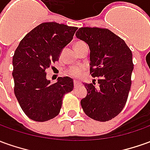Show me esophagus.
Segmentation results:
<instances>
[{
	"label": "esophagus",
	"mask_w": 150,
	"mask_h": 150,
	"mask_svg": "<svg viewBox=\"0 0 150 150\" xmlns=\"http://www.w3.org/2000/svg\"><path fill=\"white\" fill-rule=\"evenodd\" d=\"M79 84H80V82H79V81H75V82H74V86H75V88L78 87Z\"/></svg>",
	"instance_id": "obj_1"
}]
</instances>
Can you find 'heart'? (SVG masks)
<instances>
[{
  "instance_id": "heart-1",
  "label": "heart",
  "mask_w": 150,
  "mask_h": 150,
  "mask_svg": "<svg viewBox=\"0 0 150 150\" xmlns=\"http://www.w3.org/2000/svg\"><path fill=\"white\" fill-rule=\"evenodd\" d=\"M82 42H78L75 44V45H78ZM84 71V67H72L68 70L67 74L73 78H79L83 75V72Z\"/></svg>"
}]
</instances>
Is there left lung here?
Returning a JSON list of instances; mask_svg holds the SVG:
<instances>
[{
    "label": "left lung",
    "mask_w": 150,
    "mask_h": 150,
    "mask_svg": "<svg viewBox=\"0 0 150 150\" xmlns=\"http://www.w3.org/2000/svg\"><path fill=\"white\" fill-rule=\"evenodd\" d=\"M75 35L89 47L90 73L99 83H83L87 95L81 106L91 119L109 121L122 111L127 100L133 71L132 51L105 28H80Z\"/></svg>",
    "instance_id": "8db88e82"
}]
</instances>
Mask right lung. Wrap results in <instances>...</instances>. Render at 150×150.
Instances as JSON below:
<instances>
[{
  "label": "right lung",
  "instance_id": "add662e5",
  "mask_svg": "<svg viewBox=\"0 0 150 150\" xmlns=\"http://www.w3.org/2000/svg\"><path fill=\"white\" fill-rule=\"evenodd\" d=\"M78 28L57 23H43L25 35L14 52V94L28 118L45 122L60 112L62 98L73 90L70 77H59L51 84L46 70L58 61L62 50Z\"/></svg>",
  "mask_w": 150,
  "mask_h": 150
}]
</instances>
